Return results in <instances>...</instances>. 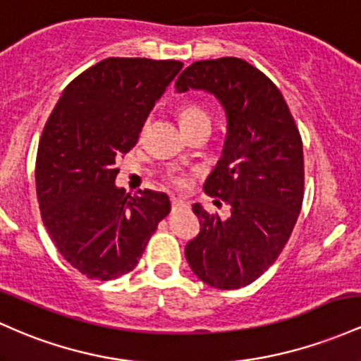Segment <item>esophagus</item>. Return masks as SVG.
<instances>
[{
    "label": "esophagus",
    "mask_w": 361,
    "mask_h": 361,
    "mask_svg": "<svg viewBox=\"0 0 361 361\" xmlns=\"http://www.w3.org/2000/svg\"><path fill=\"white\" fill-rule=\"evenodd\" d=\"M171 205H173V211H180V209L188 207V205L185 204L183 200H181V199H176V197H173V199H171Z\"/></svg>",
    "instance_id": "obj_1"
}]
</instances>
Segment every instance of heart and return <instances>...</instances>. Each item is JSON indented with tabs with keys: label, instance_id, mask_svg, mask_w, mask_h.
I'll return each mask as SVG.
<instances>
[{
	"label": "heart",
	"instance_id": "b5f03b06",
	"mask_svg": "<svg viewBox=\"0 0 361 361\" xmlns=\"http://www.w3.org/2000/svg\"><path fill=\"white\" fill-rule=\"evenodd\" d=\"M178 116H180L181 126L185 128H190L195 123L209 120L205 109H202L199 104H193V102H187V104H181L180 109H178Z\"/></svg>",
	"mask_w": 361,
	"mask_h": 361
}]
</instances>
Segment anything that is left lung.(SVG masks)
<instances>
[{
  "instance_id": "left-lung-1",
  "label": "left lung",
  "mask_w": 361,
  "mask_h": 361,
  "mask_svg": "<svg viewBox=\"0 0 361 361\" xmlns=\"http://www.w3.org/2000/svg\"><path fill=\"white\" fill-rule=\"evenodd\" d=\"M205 90L224 108L223 156L204 192L224 200L221 221L200 204L192 209L200 233L185 255L200 281L217 290L248 286L276 262L290 240L303 202V144L279 89L240 58L195 61L178 77L176 90Z\"/></svg>"
}]
</instances>
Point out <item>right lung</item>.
<instances>
[{
  "label": "right lung",
  "instance_id": "1",
  "mask_svg": "<svg viewBox=\"0 0 361 361\" xmlns=\"http://www.w3.org/2000/svg\"><path fill=\"white\" fill-rule=\"evenodd\" d=\"M181 68L174 59H102L66 85L47 118L35 161L42 223L66 262L89 279L133 271L171 211L166 193L130 195L114 180L116 159L137 144Z\"/></svg>",
  "mask_w": 361,
  "mask_h": 361
}]
</instances>
